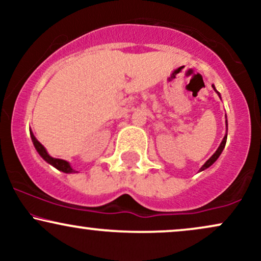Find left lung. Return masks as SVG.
<instances>
[{
	"label": "left lung",
	"instance_id": "obj_1",
	"mask_svg": "<svg viewBox=\"0 0 261 261\" xmlns=\"http://www.w3.org/2000/svg\"><path fill=\"white\" fill-rule=\"evenodd\" d=\"M212 87H214V89H215V91H216V88H215V86H214V85H212ZM216 92H217V91H216ZM217 94H218V95H220V93H218V92H217ZM220 98H221V95H220ZM226 125H227V120H226ZM226 141H227V134H226V136H224V137H223V140H222V142H221L220 147H218V148H217V151H216V152H215V153H214V154H212V155H211V157H210L207 161H206V163H205V164H203V166L201 167V168H200V172H201V170H205L206 168H208V167H210V166H212V164H214V163H215V162H216V161H217V158H218V157H220V154H221V153H222V151H223L224 146H226Z\"/></svg>",
	"mask_w": 261,
	"mask_h": 261
}]
</instances>
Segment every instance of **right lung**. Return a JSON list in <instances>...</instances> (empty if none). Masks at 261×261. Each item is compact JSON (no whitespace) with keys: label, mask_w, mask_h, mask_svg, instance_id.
<instances>
[{"label":"right lung","mask_w":261,"mask_h":261,"mask_svg":"<svg viewBox=\"0 0 261 261\" xmlns=\"http://www.w3.org/2000/svg\"><path fill=\"white\" fill-rule=\"evenodd\" d=\"M31 137H32V141H33V145H34L35 149L38 151V153L43 157L44 161H46L47 163L51 164L53 167H55L56 169L61 170V172L64 173H76V170H74L72 167L70 166V163H68L67 161H64V160H59V158H54L51 155H49V153L46 152V149L43 145H41L39 141L35 139V136L33 135V133L31 131Z\"/></svg>","instance_id":"right-lung-1"}]
</instances>
